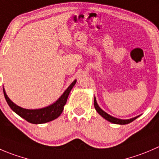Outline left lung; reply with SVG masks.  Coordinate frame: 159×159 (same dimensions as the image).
<instances>
[{
    "label": "left lung",
    "instance_id": "8db88e82",
    "mask_svg": "<svg viewBox=\"0 0 159 159\" xmlns=\"http://www.w3.org/2000/svg\"><path fill=\"white\" fill-rule=\"evenodd\" d=\"M94 106H95V110L97 111L98 114L100 116L103 117L104 119H106V120H108L109 122L112 123V124H120V125H124V124H130L131 123L132 121H134L135 119H137L138 117H139L140 116H135L134 118L131 119H128V120H122V119H118V118H116V117L112 116H110L109 114H108L107 112H106L105 111H103L101 108L98 106V103L96 102V98L95 97H94Z\"/></svg>",
    "mask_w": 159,
    "mask_h": 159
}]
</instances>
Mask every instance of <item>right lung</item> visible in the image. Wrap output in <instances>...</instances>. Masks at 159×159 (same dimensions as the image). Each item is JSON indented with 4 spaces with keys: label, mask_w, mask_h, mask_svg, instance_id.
I'll return each instance as SVG.
<instances>
[{
    "label": "right lung",
    "mask_w": 159,
    "mask_h": 159,
    "mask_svg": "<svg viewBox=\"0 0 159 159\" xmlns=\"http://www.w3.org/2000/svg\"><path fill=\"white\" fill-rule=\"evenodd\" d=\"M76 81L77 80H75L66 89L62 95L53 104L50 105L47 107L36 109H24V108L17 106L8 98L4 88H3V91H4V95L7 104L15 113H17L18 116L22 117L26 121L31 123V124H40L53 120L61 116L64 110V106L67 102L69 94H70L72 88L76 84Z\"/></svg>",
    "instance_id": "1"
}]
</instances>
